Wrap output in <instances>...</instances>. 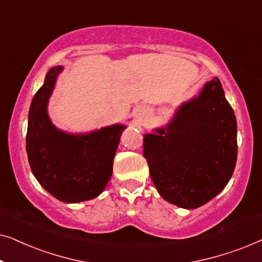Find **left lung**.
I'll use <instances>...</instances> for the list:
<instances>
[{
    "mask_svg": "<svg viewBox=\"0 0 262 262\" xmlns=\"http://www.w3.org/2000/svg\"><path fill=\"white\" fill-rule=\"evenodd\" d=\"M155 131L144 136L143 155L164 200L196 209L223 191L237 160V123L220 78L205 83Z\"/></svg>",
    "mask_w": 262,
    "mask_h": 262,
    "instance_id": "1",
    "label": "left lung"
}]
</instances>
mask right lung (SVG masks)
Wrapping results in <instances>:
<instances>
[{
	"label": "right lung",
	"instance_id": "right-lung-1",
	"mask_svg": "<svg viewBox=\"0 0 262 262\" xmlns=\"http://www.w3.org/2000/svg\"><path fill=\"white\" fill-rule=\"evenodd\" d=\"M46 74L28 113L26 151L32 173L50 194L64 203H80L98 196L108 184L113 159L125 125L116 124L85 135H71L50 120L48 102L57 75Z\"/></svg>",
	"mask_w": 262,
	"mask_h": 262
}]
</instances>
